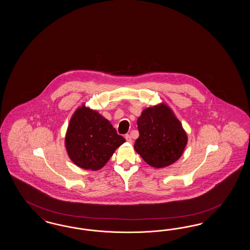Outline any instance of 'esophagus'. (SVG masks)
<instances>
[{"mask_svg": "<svg viewBox=\"0 0 250 250\" xmlns=\"http://www.w3.org/2000/svg\"><path fill=\"white\" fill-rule=\"evenodd\" d=\"M125 140L127 141V142H129V143H132L133 142V140H132V138H131V136H130V135H125Z\"/></svg>", "mask_w": 250, "mask_h": 250, "instance_id": "34e87169", "label": "esophagus"}]
</instances>
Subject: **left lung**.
Returning a JSON list of instances; mask_svg holds the SVG:
<instances>
[{"label":"left lung","mask_w":250,"mask_h":250,"mask_svg":"<svg viewBox=\"0 0 250 250\" xmlns=\"http://www.w3.org/2000/svg\"><path fill=\"white\" fill-rule=\"evenodd\" d=\"M137 128L139 136L134 147L148 165L165 167L182 157L188 136L173 111L165 104L144 109L137 119Z\"/></svg>","instance_id":"obj_1"}]
</instances>
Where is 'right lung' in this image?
<instances>
[{
	"mask_svg": "<svg viewBox=\"0 0 250 250\" xmlns=\"http://www.w3.org/2000/svg\"><path fill=\"white\" fill-rule=\"evenodd\" d=\"M125 142L112 124L85 104L72 114L65 136L69 159L84 169L98 170Z\"/></svg>",
	"mask_w": 250,
	"mask_h": 250,
	"instance_id": "1",
	"label": "right lung"
}]
</instances>
